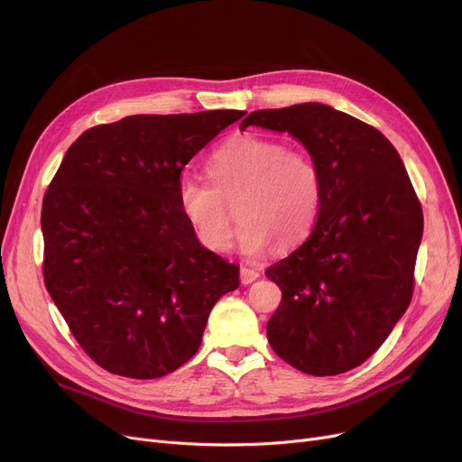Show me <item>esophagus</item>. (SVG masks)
<instances>
[{"label":"esophagus","instance_id":"1","mask_svg":"<svg viewBox=\"0 0 462 462\" xmlns=\"http://www.w3.org/2000/svg\"><path fill=\"white\" fill-rule=\"evenodd\" d=\"M260 277V273L254 268H249V265H241L239 270V279L244 284H251L253 281H256Z\"/></svg>","mask_w":462,"mask_h":462}]
</instances>
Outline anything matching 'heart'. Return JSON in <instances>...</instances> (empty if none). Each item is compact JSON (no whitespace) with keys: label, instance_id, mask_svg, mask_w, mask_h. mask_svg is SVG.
Returning a JSON list of instances; mask_svg holds the SVG:
<instances>
[{"label":"heart","instance_id":"b5f03b06","mask_svg":"<svg viewBox=\"0 0 462 462\" xmlns=\"http://www.w3.org/2000/svg\"><path fill=\"white\" fill-rule=\"evenodd\" d=\"M206 166L211 181L189 174L178 181L180 208L206 249H230L234 204L237 241L247 254H262L275 239L296 245L317 223L324 185L307 152L247 133L218 145Z\"/></svg>","mask_w":462,"mask_h":462}]
</instances>
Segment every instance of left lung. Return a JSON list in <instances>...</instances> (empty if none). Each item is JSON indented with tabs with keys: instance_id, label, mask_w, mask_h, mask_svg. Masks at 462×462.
Returning a JSON list of instances; mask_svg holds the SVG:
<instances>
[{
	"instance_id": "obj_1",
	"label": "left lung",
	"mask_w": 462,
	"mask_h": 462,
	"mask_svg": "<svg viewBox=\"0 0 462 462\" xmlns=\"http://www.w3.org/2000/svg\"><path fill=\"white\" fill-rule=\"evenodd\" d=\"M298 138L322 172V206L303 244L265 275L282 290L268 322L273 352L312 376L367 361L414 294L423 211L406 168L378 129L320 103L251 112Z\"/></svg>"
}]
</instances>
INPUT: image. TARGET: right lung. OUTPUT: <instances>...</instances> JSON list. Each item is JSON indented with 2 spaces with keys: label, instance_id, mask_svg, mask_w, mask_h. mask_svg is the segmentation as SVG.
Instances as JSON below:
<instances>
[{
  "label": "right lung",
  "instance_id": "obj_1",
  "mask_svg": "<svg viewBox=\"0 0 462 462\" xmlns=\"http://www.w3.org/2000/svg\"><path fill=\"white\" fill-rule=\"evenodd\" d=\"M241 110L140 114L82 133L42 200V275L82 350L150 380L197 354L239 268L204 249L178 202L185 164Z\"/></svg>",
  "mask_w": 462,
  "mask_h": 462
}]
</instances>
